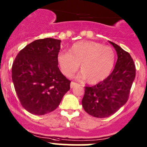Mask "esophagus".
<instances>
[{
    "label": "esophagus",
    "instance_id": "obj_1",
    "mask_svg": "<svg viewBox=\"0 0 147 147\" xmlns=\"http://www.w3.org/2000/svg\"><path fill=\"white\" fill-rule=\"evenodd\" d=\"M76 85H78L77 83L74 82H71V88H74V87H76Z\"/></svg>",
    "mask_w": 147,
    "mask_h": 147
}]
</instances>
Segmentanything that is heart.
I'll return each mask as SVG.
<instances>
[{"mask_svg":"<svg viewBox=\"0 0 147 147\" xmlns=\"http://www.w3.org/2000/svg\"><path fill=\"white\" fill-rule=\"evenodd\" d=\"M114 49L100 43L82 41L73 44L68 53L60 52L57 62L62 74L72 77L80 65L81 78L90 84L103 82L111 74L115 65Z\"/></svg>","mask_w":147,"mask_h":147,"instance_id":"b5f03b06","label":"heart"}]
</instances>
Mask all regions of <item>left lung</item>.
Returning <instances> with one entry per match:
<instances>
[{
  "instance_id": "8db88e82",
  "label": "left lung",
  "mask_w": 147,
  "mask_h": 147,
  "mask_svg": "<svg viewBox=\"0 0 147 147\" xmlns=\"http://www.w3.org/2000/svg\"><path fill=\"white\" fill-rule=\"evenodd\" d=\"M117 54L114 69L105 80L84 87L82 106L90 115L105 118L117 112L127 101L136 77V65L127 52L110 41Z\"/></svg>"
}]
</instances>
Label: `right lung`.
I'll return each instance as SVG.
<instances>
[{"label":"right lung","instance_id":"1","mask_svg":"<svg viewBox=\"0 0 147 147\" xmlns=\"http://www.w3.org/2000/svg\"><path fill=\"white\" fill-rule=\"evenodd\" d=\"M61 41L38 39L20 51L11 68L16 93L25 110L44 115L57 108L70 90L71 81L58 68Z\"/></svg>","mask_w":147,"mask_h":147}]
</instances>
